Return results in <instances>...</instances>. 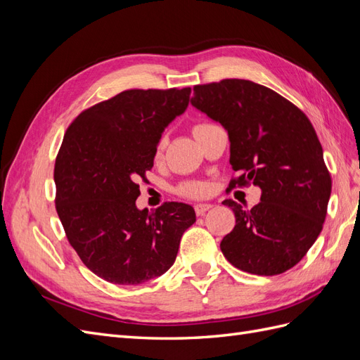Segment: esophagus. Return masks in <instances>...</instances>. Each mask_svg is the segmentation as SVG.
<instances>
[{"label":"esophagus","instance_id":"esophagus-1","mask_svg":"<svg viewBox=\"0 0 360 360\" xmlns=\"http://www.w3.org/2000/svg\"><path fill=\"white\" fill-rule=\"evenodd\" d=\"M213 207V204H209V202H200L195 205V212H197L198 216H204L205 212H209Z\"/></svg>","mask_w":360,"mask_h":360}]
</instances>
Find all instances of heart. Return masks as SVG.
<instances>
[{
	"mask_svg": "<svg viewBox=\"0 0 360 360\" xmlns=\"http://www.w3.org/2000/svg\"><path fill=\"white\" fill-rule=\"evenodd\" d=\"M204 126H207V124H197L193 127V134L195 132H198V130L201 129V127H204ZM165 138H160L159 139V143H158V147H156V153H158V156L162 153L163 151V148H165ZM205 186L204 184H201V183H188V184H184L183 186V189H181V192L184 193V195H191V197H198V195H201V193H204L205 192Z\"/></svg>",
	"mask_w": 360,
	"mask_h": 360,
	"instance_id": "heart-1",
	"label": "heart"
}]
</instances>
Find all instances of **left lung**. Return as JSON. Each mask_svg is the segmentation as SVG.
<instances>
[{
  "instance_id": "obj_1",
  "label": "left lung",
  "mask_w": 360,
  "mask_h": 360,
  "mask_svg": "<svg viewBox=\"0 0 360 360\" xmlns=\"http://www.w3.org/2000/svg\"><path fill=\"white\" fill-rule=\"evenodd\" d=\"M191 103L228 132L230 163L238 172L230 188L252 183L261 189L250 210L224 201L236 225L222 238V254L248 274H284L317 240L332 192L311 122L276 91L246 79L195 85Z\"/></svg>"
}]
</instances>
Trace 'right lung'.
I'll use <instances>...</instances> for the list:
<instances>
[{"instance_id":"obj_1","label":"right lung","mask_w":360,"mask_h":360,"mask_svg":"<svg viewBox=\"0 0 360 360\" xmlns=\"http://www.w3.org/2000/svg\"><path fill=\"white\" fill-rule=\"evenodd\" d=\"M191 89L126 90L81 112L56 159V209L68 240L94 275L118 285L158 278L176 261L193 207L139 210V179L153 168L163 130Z\"/></svg>"}]
</instances>
